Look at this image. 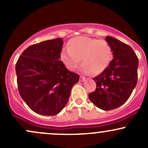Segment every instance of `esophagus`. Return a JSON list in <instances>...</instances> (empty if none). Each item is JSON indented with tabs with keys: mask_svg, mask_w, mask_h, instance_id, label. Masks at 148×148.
Wrapping results in <instances>:
<instances>
[{
	"mask_svg": "<svg viewBox=\"0 0 148 148\" xmlns=\"http://www.w3.org/2000/svg\"><path fill=\"white\" fill-rule=\"evenodd\" d=\"M85 78L84 77V76H80V79H79V81L80 82H83V81H85Z\"/></svg>",
	"mask_w": 148,
	"mask_h": 148,
	"instance_id": "1",
	"label": "esophagus"
}]
</instances>
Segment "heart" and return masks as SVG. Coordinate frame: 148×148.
Returning <instances> with one entry per match:
<instances>
[{
  "mask_svg": "<svg viewBox=\"0 0 148 148\" xmlns=\"http://www.w3.org/2000/svg\"><path fill=\"white\" fill-rule=\"evenodd\" d=\"M109 44L103 40L80 36L70 39L67 42V51H62L61 60L67 67L75 70L82 60L84 71L93 74L101 73L111 59Z\"/></svg>",
  "mask_w": 148,
  "mask_h": 148,
  "instance_id": "heart-1",
  "label": "heart"
}]
</instances>
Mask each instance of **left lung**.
Wrapping results in <instances>:
<instances>
[{
  "label": "left lung",
  "mask_w": 148,
  "mask_h": 148,
  "mask_svg": "<svg viewBox=\"0 0 148 148\" xmlns=\"http://www.w3.org/2000/svg\"><path fill=\"white\" fill-rule=\"evenodd\" d=\"M113 58L108 67L93 80L97 88L88 95L90 101L103 111L115 109L130 98L138 80V59L131 47L106 36Z\"/></svg>",
  "instance_id": "obj_1"
}]
</instances>
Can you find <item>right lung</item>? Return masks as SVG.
Masks as SVG:
<instances>
[{"label": "right lung", "instance_id": "add662e5", "mask_svg": "<svg viewBox=\"0 0 148 148\" xmlns=\"http://www.w3.org/2000/svg\"><path fill=\"white\" fill-rule=\"evenodd\" d=\"M61 38L30 46L16 62L18 90L32 111L42 115H55L67 104L71 90L79 75L72 72L60 60Z\"/></svg>", "mask_w": 148, "mask_h": 148}]
</instances>
